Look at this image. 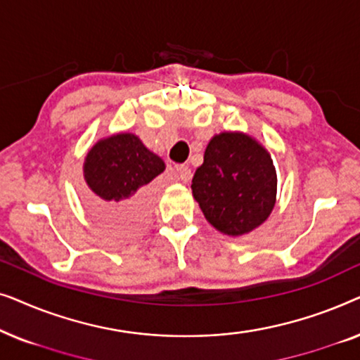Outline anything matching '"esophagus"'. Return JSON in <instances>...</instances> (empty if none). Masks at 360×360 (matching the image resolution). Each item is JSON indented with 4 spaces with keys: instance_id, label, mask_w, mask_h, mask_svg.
<instances>
[{
    "instance_id": "1",
    "label": "esophagus",
    "mask_w": 360,
    "mask_h": 360,
    "mask_svg": "<svg viewBox=\"0 0 360 360\" xmlns=\"http://www.w3.org/2000/svg\"><path fill=\"white\" fill-rule=\"evenodd\" d=\"M176 175H179V179L186 184V181L191 180V169L186 165H179L176 167Z\"/></svg>"
}]
</instances>
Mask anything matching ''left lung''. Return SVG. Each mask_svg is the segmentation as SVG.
Returning <instances> with one entry per match:
<instances>
[{
    "mask_svg": "<svg viewBox=\"0 0 360 360\" xmlns=\"http://www.w3.org/2000/svg\"><path fill=\"white\" fill-rule=\"evenodd\" d=\"M191 193L219 233L231 238L252 233L269 219L277 201L272 155L245 132L214 134L191 180Z\"/></svg>",
    "mask_w": 360,
    "mask_h": 360,
    "instance_id": "left-lung-1",
    "label": "left lung"
}]
</instances>
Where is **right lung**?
Here are the masks:
<instances>
[{"label":"right lung","instance_id":"add662e5","mask_svg":"<svg viewBox=\"0 0 360 360\" xmlns=\"http://www.w3.org/2000/svg\"><path fill=\"white\" fill-rule=\"evenodd\" d=\"M164 170L165 162L139 136L116 132L103 137L83 162V179L93 193L91 214L115 236L139 233L149 218V184Z\"/></svg>","mask_w":360,"mask_h":360}]
</instances>
